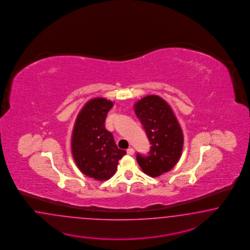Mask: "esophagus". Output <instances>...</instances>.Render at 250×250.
Masks as SVG:
<instances>
[{
	"label": "esophagus",
	"instance_id": "1",
	"mask_svg": "<svg viewBox=\"0 0 250 250\" xmlns=\"http://www.w3.org/2000/svg\"><path fill=\"white\" fill-rule=\"evenodd\" d=\"M126 153H127L128 155H134L135 150H134V148H132V147H129V148H127V150H126Z\"/></svg>",
	"mask_w": 250,
	"mask_h": 250
}]
</instances>
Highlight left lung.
I'll return each mask as SVG.
<instances>
[{"label": "left lung", "instance_id": "left-lung-1", "mask_svg": "<svg viewBox=\"0 0 250 250\" xmlns=\"http://www.w3.org/2000/svg\"><path fill=\"white\" fill-rule=\"evenodd\" d=\"M150 142L146 156L136 155L145 173L153 178L169 171L182 156L183 133L170 106L158 95H147L134 105Z\"/></svg>", "mask_w": 250, "mask_h": 250}]
</instances>
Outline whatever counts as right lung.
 <instances>
[{"label": "right lung", "instance_id": "right-lung-1", "mask_svg": "<svg viewBox=\"0 0 250 250\" xmlns=\"http://www.w3.org/2000/svg\"><path fill=\"white\" fill-rule=\"evenodd\" d=\"M114 103L105 98L90 100L76 119L71 136V151L76 165L84 175L106 181L115 173L118 160L126 154L119 149L104 122Z\"/></svg>", "mask_w": 250, "mask_h": 250}]
</instances>
